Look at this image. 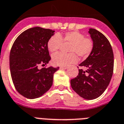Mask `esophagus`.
I'll use <instances>...</instances> for the list:
<instances>
[{
    "mask_svg": "<svg viewBox=\"0 0 124 124\" xmlns=\"http://www.w3.org/2000/svg\"><path fill=\"white\" fill-rule=\"evenodd\" d=\"M60 69H66L68 68V66H60Z\"/></svg>",
    "mask_w": 124,
    "mask_h": 124,
    "instance_id": "1",
    "label": "esophagus"
}]
</instances>
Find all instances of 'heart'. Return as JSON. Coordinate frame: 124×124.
Here are the masks:
<instances>
[{
    "label": "heart",
    "instance_id": "heart-1",
    "mask_svg": "<svg viewBox=\"0 0 124 124\" xmlns=\"http://www.w3.org/2000/svg\"><path fill=\"white\" fill-rule=\"evenodd\" d=\"M70 43L68 51L70 53L58 52L52 55V62L54 65L67 66L78 62L77 55L86 58L90 55L94 46L93 39L85 37V35L78 31H69L64 35L55 34L51 36L47 43L48 48L51 52H55L60 49L62 44Z\"/></svg>",
    "mask_w": 124,
    "mask_h": 124
}]
</instances>
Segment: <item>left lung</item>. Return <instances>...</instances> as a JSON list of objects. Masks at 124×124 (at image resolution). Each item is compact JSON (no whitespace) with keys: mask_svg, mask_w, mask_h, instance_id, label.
Segmentation results:
<instances>
[{"mask_svg":"<svg viewBox=\"0 0 124 124\" xmlns=\"http://www.w3.org/2000/svg\"><path fill=\"white\" fill-rule=\"evenodd\" d=\"M89 33L94 46L85 61L79 64L85 70L79 69V74L70 80L75 92L86 100H94L103 93L108 86L113 72V53L108 39L95 29Z\"/></svg>","mask_w":124,"mask_h":124,"instance_id":"obj_1","label":"left lung"}]
</instances>
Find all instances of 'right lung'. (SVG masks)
Masks as SVG:
<instances>
[{
  "label": "right lung",
  "instance_id": "right-lung-1",
  "mask_svg": "<svg viewBox=\"0 0 124 124\" xmlns=\"http://www.w3.org/2000/svg\"><path fill=\"white\" fill-rule=\"evenodd\" d=\"M55 31L35 27L19 35L11 48L9 65L11 78L17 92L29 99L45 94L53 84L54 73L59 67L39 69L51 59L47 43Z\"/></svg>",
  "mask_w": 124,
  "mask_h": 124
}]
</instances>
